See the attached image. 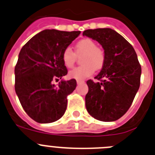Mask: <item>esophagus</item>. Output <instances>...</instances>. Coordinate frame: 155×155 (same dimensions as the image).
I'll use <instances>...</instances> for the list:
<instances>
[{
  "label": "esophagus",
  "mask_w": 155,
  "mask_h": 155,
  "mask_svg": "<svg viewBox=\"0 0 155 155\" xmlns=\"http://www.w3.org/2000/svg\"><path fill=\"white\" fill-rule=\"evenodd\" d=\"M84 81H81V80H77V84L78 85H80L82 84V83H84Z\"/></svg>",
  "instance_id": "obj_1"
}]
</instances>
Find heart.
Masks as SVG:
<instances>
[{"mask_svg":"<svg viewBox=\"0 0 155 155\" xmlns=\"http://www.w3.org/2000/svg\"><path fill=\"white\" fill-rule=\"evenodd\" d=\"M75 53L70 48H66L62 54V60L66 68H72L76 60V56L83 55L82 63L83 65L69 71V76L76 80H83L92 76L95 69L99 70L103 67L105 56L103 50L91 39H83L78 42L75 47Z\"/></svg>","mask_w":155,"mask_h":155,"instance_id":"1","label":"heart"}]
</instances>
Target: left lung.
<instances>
[{"label": "left lung", "mask_w": 155, "mask_h": 155, "mask_svg": "<svg viewBox=\"0 0 155 155\" xmlns=\"http://www.w3.org/2000/svg\"><path fill=\"white\" fill-rule=\"evenodd\" d=\"M82 35L99 42L105 61L95 82H86V107L89 115L102 121H114L131 106L140 86L141 67L133 47L110 28L86 30Z\"/></svg>", "instance_id": "obj_1"}]
</instances>
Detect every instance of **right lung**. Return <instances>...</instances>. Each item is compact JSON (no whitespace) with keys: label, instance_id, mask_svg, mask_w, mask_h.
Here are the masks:
<instances>
[{"label":"right lung","instance_id":"obj_1","mask_svg":"<svg viewBox=\"0 0 155 155\" xmlns=\"http://www.w3.org/2000/svg\"><path fill=\"white\" fill-rule=\"evenodd\" d=\"M80 31L44 30L21 50L16 64L15 91L26 113L39 123H51L66 112L67 96L76 87V79L53 82L67 74L63 52Z\"/></svg>","mask_w":155,"mask_h":155}]
</instances>
